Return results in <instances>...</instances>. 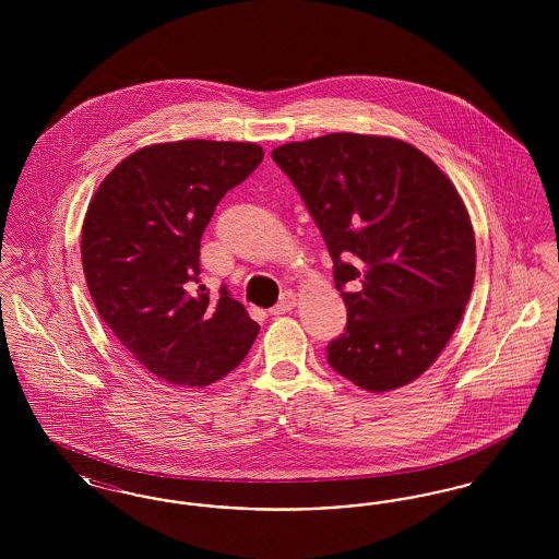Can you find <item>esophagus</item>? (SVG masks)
<instances>
[{
  "instance_id": "34e87169",
  "label": "esophagus",
  "mask_w": 559,
  "mask_h": 559,
  "mask_svg": "<svg viewBox=\"0 0 559 559\" xmlns=\"http://www.w3.org/2000/svg\"><path fill=\"white\" fill-rule=\"evenodd\" d=\"M295 304H297V297H295V293L285 292L283 295H281L278 304L270 308V314H274V317H278V314H285V312H289V310L295 308Z\"/></svg>"
}]
</instances>
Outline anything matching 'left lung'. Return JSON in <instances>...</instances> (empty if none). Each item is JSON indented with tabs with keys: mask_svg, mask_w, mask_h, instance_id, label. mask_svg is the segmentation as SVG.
I'll use <instances>...</instances> for the list:
<instances>
[{
	"mask_svg": "<svg viewBox=\"0 0 559 559\" xmlns=\"http://www.w3.org/2000/svg\"><path fill=\"white\" fill-rule=\"evenodd\" d=\"M319 226L347 308L326 362L354 385L415 381L449 344L476 276V239L451 180L385 135L329 133L272 151Z\"/></svg>",
	"mask_w": 559,
	"mask_h": 559,
	"instance_id": "obj_1",
	"label": "left lung"
}]
</instances>
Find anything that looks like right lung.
<instances>
[{"instance_id": "right-lung-1", "label": "right lung", "mask_w": 559, "mask_h": 559, "mask_svg": "<svg viewBox=\"0 0 559 559\" xmlns=\"http://www.w3.org/2000/svg\"><path fill=\"white\" fill-rule=\"evenodd\" d=\"M264 159L251 142L180 140L121 160L81 230V262L100 319L133 358L180 388L237 369L260 324L222 285H201L199 249L215 205Z\"/></svg>"}]
</instances>
